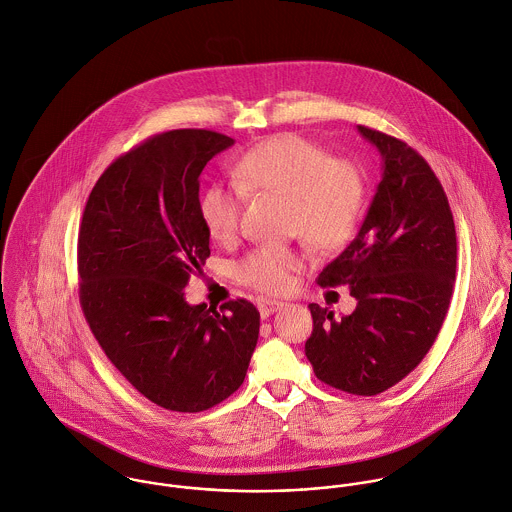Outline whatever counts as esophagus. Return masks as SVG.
<instances>
[{"label":"esophagus","mask_w":512,"mask_h":512,"mask_svg":"<svg viewBox=\"0 0 512 512\" xmlns=\"http://www.w3.org/2000/svg\"><path fill=\"white\" fill-rule=\"evenodd\" d=\"M257 307H259L261 316L267 318V316H271L273 312H277L279 308L283 307V303H281V301H275V299H259Z\"/></svg>","instance_id":"obj_1"}]
</instances>
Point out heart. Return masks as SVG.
I'll return each instance as SVG.
<instances>
[{
    "label": "heart",
    "instance_id": "1",
    "mask_svg": "<svg viewBox=\"0 0 512 512\" xmlns=\"http://www.w3.org/2000/svg\"><path fill=\"white\" fill-rule=\"evenodd\" d=\"M235 184H211L200 211L207 233L229 243L241 229L245 194L271 192L289 198L291 231L318 249L342 247L354 233L364 207L362 170L332 158L322 146L299 134H279L247 150L233 168ZM305 257L285 247H257L237 263L241 283L283 293Z\"/></svg>",
    "mask_w": 512,
    "mask_h": 512
}]
</instances>
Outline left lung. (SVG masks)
<instances>
[{
  "label": "left lung",
  "mask_w": 512,
  "mask_h": 512,
  "mask_svg": "<svg viewBox=\"0 0 512 512\" xmlns=\"http://www.w3.org/2000/svg\"><path fill=\"white\" fill-rule=\"evenodd\" d=\"M382 156V182L354 241L318 275L358 301L342 318L308 305L305 354L316 378L354 396L404 380L433 346L449 310L457 267L453 213L441 182L406 142L358 126Z\"/></svg>",
  "instance_id": "left-lung-1"
}]
</instances>
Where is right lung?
<instances>
[{
  "mask_svg": "<svg viewBox=\"0 0 512 512\" xmlns=\"http://www.w3.org/2000/svg\"><path fill=\"white\" fill-rule=\"evenodd\" d=\"M229 146L200 128L144 140L104 170L79 227L85 318L116 370L170 411H204L237 392L259 338L249 301L217 312L184 297L209 257L200 174Z\"/></svg>",
  "mask_w": 512,
  "mask_h": 512,
  "instance_id": "add662e5",
  "label": "right lung"
}]
</instances>
